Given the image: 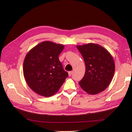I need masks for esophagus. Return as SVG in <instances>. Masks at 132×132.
<instances>
[{
    "label": "esophagus",
    "mask_w": 132,
    "mask_h": 132,
    "mask_svg": "<svg viewBox=\"0 0 132 132\" xmlns=\"http://www.w3.org/2000/svg\"><path fill=\"white\" fill-rule=\"evenodd\" d=\"M72 73H73V71H69L68 72V74H69V76H70L72 75Z\"/></svg>",
    "instance_id": "1"
}]
</instances>
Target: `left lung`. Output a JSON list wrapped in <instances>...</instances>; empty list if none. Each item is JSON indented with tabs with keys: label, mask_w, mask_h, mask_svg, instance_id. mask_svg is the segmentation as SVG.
I'll list each match as a JSON object with an SVG mask.
<instances>
[{
	"label": "left lung",
	"mask_w": 132,
	"mask_h": 132,
	"mask_svg": "<svg viewBox=\"0 0 132 132\" xmlns=\"http://www.w3.org/2000/svg\"><path fill=\"white\" fill-rule=\"evenodd\" d=\"M83 57L86 72L79 84L90 94H97L108 87L115 72V62L111 53L98 44L78 45Z\"/></svg>",
	"instance_id": "8db88e82"
}]
</instances>
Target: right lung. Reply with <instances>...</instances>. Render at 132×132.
<instances>
[{
  "label": "right lung",
  "mask_w": 132,
  "mask_h": 132,
  "mask_svg": "<svg viewBox=\"0 0 132 132\" xmlns=\"http://www.w3.org/2000/svg\"><path fill=\"white\" fill-rule=\"evenodd\" d=\"M63 45L51 41L38 44L26 55L23 63L24 78L31 90L48 97L54 95L68 76L63 70L59 55Z\"/></svg>",
  "instance_id": "add662e5"
}]
</instances>
